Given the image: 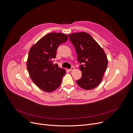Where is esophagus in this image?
Segmentation results:
<instances>
[{
  "label": "esophagus",
  "mask_w": 133,
  "mask_h": 133,
  "mask_svg": "<svg viewBox=\"0 0 133 133\" xmlns=\"http://www.w3.org/2000/svg\"><path fill=\"white\" fill-rule=\"evenodd\" d=\"M74 70V68L73 67H72L70 69H69V71H72V70Z\"/></svg>",
  "instance_id": "34e87169"
}]
</instances>
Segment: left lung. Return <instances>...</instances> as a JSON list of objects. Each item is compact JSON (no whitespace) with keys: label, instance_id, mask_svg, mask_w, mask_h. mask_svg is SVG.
Wrapping results in <instances>:
<instances>
[{"label":"left lung","instance_id":"obj_1","mask_svg":"<svg viewBox=\"0 0 133 133\" xmlns=\"http://www.w3.org/2000/svg\"><path fill=\"white\" fill-rule=\"evenodd\" d=\"M76 51L82 77L77 80L84 90H91L102 81L108 66L107 55L99 44L88 33L77 32L68 35Z\"/></svg>","mask_w":133,"mask_h":133}]
</instances>
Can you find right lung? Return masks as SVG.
<instances>
[{
  "instance_id": "1",
  "label": "right lung",
  "mask_w": 133,
  "mask_h": 133,
  "mask_svg": "<svg viewBox=\"0 0 133 133\" xmlns=\"http://www.w3.org/2000/svg\"><path fill=\"white\" fill-rule=\"evenodd\" d=\"M68 36L61 33H50L42 37L30 50L27 69L34 83L41 90L52 92L61 85L66 74L64 69L53 65L58 47Z\"/></svg>"
}]
</instances>
